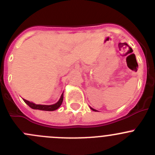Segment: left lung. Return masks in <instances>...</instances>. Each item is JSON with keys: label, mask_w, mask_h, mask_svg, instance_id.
I'll list each match as a JSON object with an SVG mask.
<instances>
[{"label": "left lung", "mask_w": 155, "mask_h": 155, "mask_svg": "<svg viewBox=\"0 0 155 155\" xmlns=\"http://www.w3.org/2000/svg\"><path fill=\"white\" fill-rule=\"evenodd\" d=\"M91 108V110H93V111H97L96 109H93V108H91V107H90Z\"/></svg>", "instance_id": "1"}]
</instances>
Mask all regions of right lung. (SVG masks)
Instances as JSON below:
<instances>
[{
  "instance_id": "right-lung-1",
  "label": "right lung",
  "mask_w": 155,
  "mask_h": 155,
  "mask_svg": "<svg viewBox=\"0 0 155 155\" xmlns=\"http://www.w3.org/2000/svg\"><path fill=\"white\" fill-rule=\"evenodd\" d=\"M63 93H62L59 101H58L56 104H52V105H40V104H35L32 102H30V101H27V100L25 99H23V101H25V103L27 105H28L30 107L32 108V109H39V110H43V111H54L58 109V108L61 107V105L62 102H63V99H64Z\"/></svg>"
}]
</instances>
